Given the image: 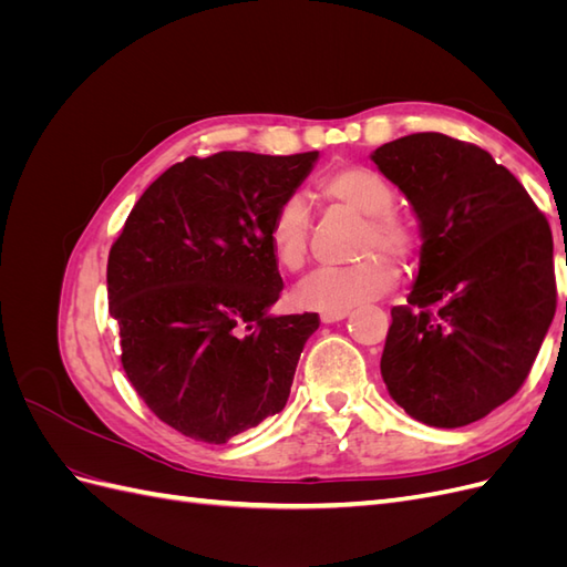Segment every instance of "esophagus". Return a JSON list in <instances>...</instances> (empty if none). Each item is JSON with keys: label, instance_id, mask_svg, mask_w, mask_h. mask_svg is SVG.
<instances>
[{"label": "esophagus", "instance_id": "34e87169", "mask_svg": "<svg viewBox=\"0 0 567 567\" xmlns=\"http://www.w3.org/2000/svg\"><path fill=\"white\" fill-rule=\"evenodd\" d=\"M350 315V310H331V312H321V323H336L342 321Z\"/></svg>", "mask_w": 567, "mask_h": 567}]
</instances>
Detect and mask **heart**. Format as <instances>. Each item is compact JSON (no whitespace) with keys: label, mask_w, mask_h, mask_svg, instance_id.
<instances>
[{"label":"heart","mask_w":567,"mask_h":567,"mask_svg":"<svg viewBox=\"0 0 567 567\" xmlns=\"http://www.w3.org/2000/svg\"><path fill=\"white\" fill-rule=\"evenodd\" d=\"M321 194L346 208L364 215L367 227L359 241L362 260L348 267H321L296 288V302L310 310H350L381 298L398 284L402 262L414 260L419 234L409 219L394 213V188L390 182L364 165H346L323 175ZM269 246L277 262L298 271L307 262L310 248V210L300 196H288L279 203L269 221Z\"/></svg>","instance_id":"1"}]
</instances>
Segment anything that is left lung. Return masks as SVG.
<instances>
[{"label":"left lung","mask_w":567,"mask_h":567,"mask_svg":"<svg viewBox=\"0 0 567 567\" xmlns=\"http://www.w3.org/2000/svg\"><path fill=\"white\" fill-rule=\"evenodd\" d=\"M371 161L402 188L423 231L416 284L390 312L383 381L409 416L468 425L520 390L554 321L551 227L475 144L419 132Z\"/></svg>","instance_id":"8db88e82"}]
</instances>
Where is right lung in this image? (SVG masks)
Masks as SVG:
<instances>
[{
  "label": "right lung",
  "instance_id": "obj_1",
  "mask_svg": "<svg viewBox=\"0 0 567 567\" xmlns=\"http://www.w3.org/2000/svg\"><path fill=\"white\" fill-rule=\"evenodd\" d=\"M319 151L186 158L153 182L109 252L120 362L163 423L210 444L279 414L319 315L271 317L269 221Z\"/></svg>",
  "mask_w": 567,
  "mask_h": 567
}]
</instances>
